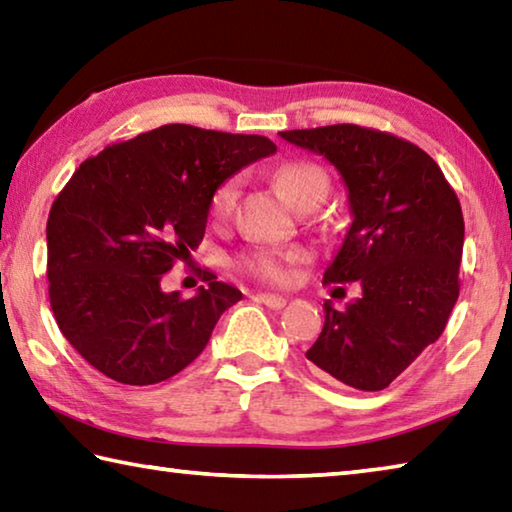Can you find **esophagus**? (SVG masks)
I'll return each mask as SVG.
<instances>
[{
  "label": "esophagus",
  "mask_w": 512,
  "mask_h": 512,
  "mask_svg": "<svg viewBox=\"0 0 512 512\" xmlns=\"http://www.w3.org/2000/svg\"><path fill=\"white\" fill-rule=\"evenodd\" d=\"M257 302H262L268 309H282L287 305V298L275 296V293H257Z\"/></svg>",
  "instance_id": "34e87169"
}]
</instances>
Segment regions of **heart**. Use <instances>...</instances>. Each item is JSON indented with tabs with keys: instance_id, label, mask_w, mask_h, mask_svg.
I'll return each mask as SVG.
<instances>
[{
	"instance_id": "obj_1",
	"label": "heart",
	"mask_w": 512,
	"mask_h": 512,
	"mask_svg": "<svg viewBox=\"0 0 512 512\" xmlns=\"http://www.w3.org/2000/svg\"><path fill=\"white\" fill-rule=\"evenodd\" d=\"M275 187L280 189L284 201L291 203L293 207L305 205L307 201H323L329 192V178L327 173L314 162H287L282 167H277L273 173ZM241 180L232 176L216 187L212 194V214L216 219H228L235 210L237 198H239ZM305 253L300 248H255L248 255L241 257V268L250 275L259 277V280L271 282V284H284L291 280L293 268H296Z\"/></svg>"
}]
</instances>
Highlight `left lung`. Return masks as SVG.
<instances>
[{
  "label": "left lung",
  "instance_id": "8db88e82",
  "mask_svg": "<svg viewBox=\"0 0 512 512\" xmlns=\"http://www.w3.org/2000/svg\"><path fill=\"white\" fill-rule=\"evenodd\" d=\"M280 137L341 173L352 223L323 284L361 287L345 309L325 302L323 332L307 359L323 377L381 391L438 341L456 305L461 203L438 164L391 133L336 124Z\"/></svg>",
  "mask_w": 512,
  "mask_h": 512
}]
</instances>
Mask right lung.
<instances>
[{"mask_svg": "<svg viewBox=\"0 0 512 512\" xmlns=\"http://www.w3.org/2000/svg\"><path fill=\"white\" fill-rule=\"evenodd\" d=\"M275 151L262 135L167 124L74 171L49 212L47 277L60 332L90 366L149 386L205 350L241 291L212 273L192 298L160 282L203 241L216 187Z\"/></svg>", "mask_w": 512, "mask_h": 512, "instance_id": "obj_1", "label": "right lung"}]
</instances>
